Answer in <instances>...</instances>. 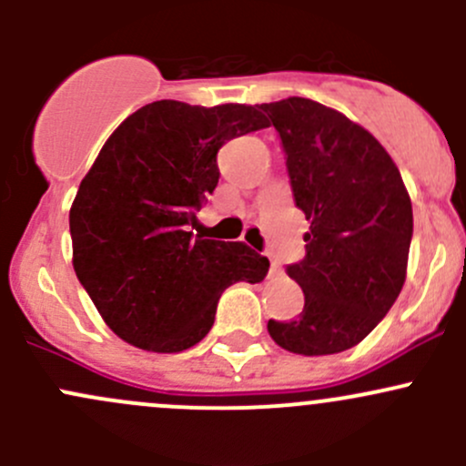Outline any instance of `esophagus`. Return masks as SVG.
Returning <instances> with one entry per match:
<instances>
[{
	"label": "esophagus",
	"mask_w": 466,
	"mask_h": 466,
	"mask_svg": "<svg viewBox=\"0 0 466 466\" xmlns=\"http://www.w3.org/2000/svg\"><path fill=\"white\" fill-rule=\"evenodd\" d=\"M270 277H281V266L277 261L270 263Z\"/></svg>",
	"instance_id": "1"
}]
</instances>
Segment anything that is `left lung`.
<instances>
[{"label": "left lung", "instance_id": "left-lung-1", "mask_svg": "<svg viewBox=\"0 0 466 466\" xmlns=\"http://www.w3.org/2000/svg\"><path fill=\"white\" fill-rule=\"evenodd\" d=\"M259 107L284 144L295 205L311 220L307 257L289 266L304 309L293 322H268V333L302 356L351 350L403 289L410 196L388 150L342 112L302 96Z\"/></svg>", "mask_w": 466, "mask_h": 466}]
</instances>
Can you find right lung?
Returning <instances> with one entry per match:
<instances>
[{"instance_id": "obj_1", "label": "right lung", "mask_w": 466, "mask_h": 466, "mask_svg": "<svg viewBox=\"0 0 466 466\" xmlns=\"http://www.w3.org/2000/svg\"><path fill=\"white\" fill-rule=\"evenodd\" d=\"M255 106L153 101L103 144L72 209V263L103 322L128 345L177 354L209 333L220 293L259 284L270 261L246 243L194 237L225 142L266 128Z\"/></svg>"}]
</instances>
